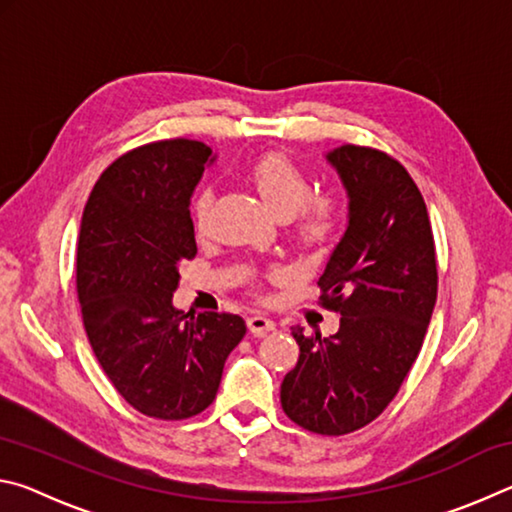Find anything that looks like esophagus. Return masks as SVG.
Returning <instances> with one entry per match:
<instances>
[{"mask_svg": "<svg viewBox=\"0 0 512 512\" xmlns=\"http://www.w3.org/2000/svg\"><path fill=\"white\" fill-rule=\"evenodd\" d=\"M248 329H250V334L264 336V334H268V332H273L275 323H273L271 318H266V316H262V314H253V316L248 318Z\"/></svg>", "mask_w": 512, "mask_h": 512, "instance_id": "obj_1", "label": "esophagus"}]
</instances>
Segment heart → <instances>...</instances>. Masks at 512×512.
<instances>
[{
	"instance_id": "1",
	"label": "heart",
	"mask_w": 512,
	"mask_h": 512,
	"mask_svg": "<svg viewBox=\"0 0 512 512\" xmlns=\"http://www.w3.org/2000/svg\"><path fill=\"white\" fill-rule=\"evenodd\" d=\"M248 180L255 185L268 210L277 216H291L293 239L302 248H323L339 235L343 203L329 192H311V180L300 164L284 153H264L248 164ZM212 192L203 189L192 201V225L203 235L210 223Z\"/></svg>"
}]
</instances>
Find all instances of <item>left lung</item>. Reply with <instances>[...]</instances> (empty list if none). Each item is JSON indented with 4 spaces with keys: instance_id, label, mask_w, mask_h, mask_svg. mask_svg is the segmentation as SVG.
<instances>
[{
    "instance_id": "1",
    "label": "left lung",
    "mask_w": 512,
    "mask_h": 512,
    "mask_svg": "<svg viewBox=\"0 0 512 512\" xmlns=\"http://www.w3.org/2000/svg\"><path fill=\"white\" fill-rule=\"evenodd\" d=\"M327 160L350 196L348 230L318 280L341 325L329 339L291 329L300 357L280 402L298 427L345 436L384 413L418 359L438 268L427 205L393 155L345 144Z\"/></svg>"
}]
</instances>
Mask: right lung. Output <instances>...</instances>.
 Instances as JSON below:
<instances>
[{
	"mask_svg": "<svg viewBox=\"0 0 512 512\" xmlns=\"http://www.w3.org/2000/svg\"><path fill=\"white\" fill-rule=\"evenodd\" d=\"M210 153L187 137L137 146L101 173L83 210L76 296L85 332L117 393L155 420L203 413L246 334L241 316L171 305L178 266L196 257L189 196Z\"/></svg>",
	"mask_w": 512,
	"mask_h": 512,
	"instance_id": "obj_1",
	"label": "right lung"
}]
</instances>
